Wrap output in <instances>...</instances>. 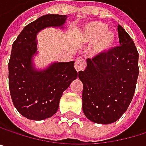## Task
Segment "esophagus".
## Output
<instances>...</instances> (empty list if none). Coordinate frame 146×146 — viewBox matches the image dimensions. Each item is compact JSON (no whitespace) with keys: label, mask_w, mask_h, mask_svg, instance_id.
<instances>
[{"label":"esophagus","mask_w":146,"mask_h":146,"mask_svg":"<svg viewBox=\"0 0 146 146\" xmlns=\"http://www.w3.org/2000/svg\"><path fill=\"white\" fill-rule=\"evenodd\" d=\"M75 69L77 70V72H80L81 70H83L85 68V62L84 60H82L81 59H77L75 61Z\"/></svg>","instance_id":"1"}]
</instances>
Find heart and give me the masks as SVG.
<instances>
[{"instance_id":"1","label":"heart","mask_w":146,"mask_h":146,"mask_svg":"<svg viewBox=\"0 0 146 146\" xmlns=\"http://www.w3.org/2000/svg\"><path fill=\"white\" fill-rule=\"evenodd\" d=\"M107 25L99 21H92L83 29L82 39L85 42L92 44V53L100 55L112 48L115 42V34L107 29Z\"/></svg>"}]
</instances>
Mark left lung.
<instances>
[{
	"mask_svg": "<svg viewBox=\"0 0 146 146\" xmlns=\"http://www.w3.org/2000/svg\"><path fill=\"white\" fill-rule=\"evenodd\" d=\"M120 45L86 60V67L79 72L83 83L82 109L88 120L110 124L127 110L139 76V53L127 32L119 25Z\"/></svg>",
	"mask_w": 146,
	"mask_h": 146,
	"instance_id": "1",
	"label": "left lung"
}]
</instances>
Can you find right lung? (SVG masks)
<instances>
[{
    "mask_svg": "<svg viewBox=\"0 0 146 146\" xmlns=\"http://www.w3.org/2000/svg\"><path fill=\"white\" fill-rule=\"evenodd\" d=\"M66 15L46 14L27 25L12 46L8 85L13 104L24 117L42 121L53 116L64 91L78 77L74 61H54L43 69L35 66L37 34L48 27L64 29Z\"/></svg>",
    "mask_w": 146,
    "mask_h": 146,
    "instance_id": "add662e5",
    "label": "right lung"
}]
</instances>
